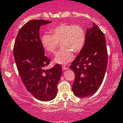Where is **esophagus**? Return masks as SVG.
Returning a JSON list of instances; mask_svg holds the SVG:
<instances>
[{"mask_svg":"<svg viewBox=\"0 0 123 123\" xmlns=\"http://www.w3.org/2000/svg\"><path fill=\"white\" fill-rule=\"evenodd\" d=\"M62 68H63V70H68V67H66V66H63V67H62Z\"/></svg>","mask_w":123,"mask_h":123,"instance_id":"34e87169","label":"esophagus"}]
</instances>
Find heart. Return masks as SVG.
Wrapping results in <instances>:
<instances>
[{"instance_id": "heart-1", "label": "heart", "mask_w": 123, "mask_h": 123, "mask_svg": "<svg viewBox=\"0 0 123 123\" xmlns=\"http://www.w3.org/2000/svg\"><path fill=\"white\" fill-rule=\"evenodd\" d=\"M51 34H43L41 43L44 49L50 53L56 52L59 43L62 47L56 54L53 62L66 64L74 58L73 52L78 53L82 49L86 40L85 31L80 25L63 23L51 30Z\"/></svg>"}]
</instances>
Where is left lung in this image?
<instances>
[{
	"label": "left lung",
	"mask_w": 123,
	"mask_h": 123,
	"mask_svg": "<svg viewBox=\"0 0 123 123\" xmlns=\"http://www.w3.org/2000/svg\"><path fill=\"white\" fill-rule=\"evenodd\" d=\"M107 65V52L104 34L92 23L86 29V40L70 68L75 73L72 90L77 97L94 94L101 85Z\"/></svg>",
	"instance_id": "8db88e82"
}]
</instances>
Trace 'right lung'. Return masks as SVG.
<instances>
[{
    "label": "right lung",
    "instance_id": "1",
    "mask_svg": "<svg viewBox=\"0 0 123 123\" xmlns=\"http://www.w3.org/2000/svg\"><path fill=\"white\" fill-rule=\"evenodd\" d=\"M50 23L32 20L24 24L18 32L13 49L15 62L23 84L28 92L41 101L55 99L62 73L60 64L45 69L50 61L45 56L39 28Z\"/></svg>",
    "mask_w": 123,
    "mask_h": 123
}]
</instances>
